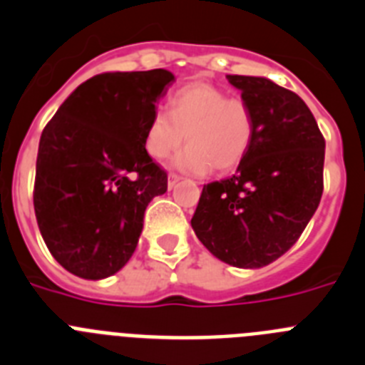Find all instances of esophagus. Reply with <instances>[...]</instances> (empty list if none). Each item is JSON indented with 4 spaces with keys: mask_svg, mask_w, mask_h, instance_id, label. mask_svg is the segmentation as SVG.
Instances as JSON below:
<instances>
[{
    "mask_svg": "<svg viewBox=\"0 0 365 365\" xmlns=\"http://www.w3.org/2000/svg\"><path fill=\"white\" fill-rule=\"evenodd\" d=\"M179 180H180V177L177 175V173H170V175H168V188L172 190L173 186H175L177 182H179Z\"/></svg>",
    "mask_w": 365,
    "mask_h": 365,
    "instance_id": "esophagus-1",
    "label": "esophagus"
}]
</instances>
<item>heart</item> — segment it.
Wrapping results in <instances>:
<instances>
[{"instance_id": "heart-1", "label": "heart", "mask_w": 365, "mask_h": 365, "mask_svg": "<svg viewBox=\"0 0 365 365\" xmlns=\"http://www.w3.org/2000/svg\"><path fill=\"white\" fill-rule=\"evenodd\" d=\"M166 108L168 113H153L148 122L144 148L150 157L166 159L186 137L190 146L175 159L182 170L205 173L214 166L228 172L243 160L254 137V117L241 96L195 82L172 93Z\"/></svg>"}]
</instances>
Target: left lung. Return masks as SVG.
<instances>
[{
    "instance_id": "8db88e82",
    "label": "left lung",
    "mask_w": 365,
    "mask_h": 365,
    "mask_svg": "<svg viewBox=\"0 0 365 365\" xmlns=\"http://www.w3.org/2000/svg\"><path fill=\"white\" fill-rule=\"evenodd\" d=\"M254 117L235 175L202 186L192 228L217 259L259 269L289 250L324 192L325 140L296 93L261 76L228 74Z\"/></svg>"
}]
</instances>
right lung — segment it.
I'll return each mask as SVG.
<instances>
[{
  "label": "right lung",
  "mask_w": 365,
  "mask_h": 365,
  "mask_svg": "<svg viewBox=\"0 0 365 365\" xmlns=\"http://www.w3.org/2000/svg\"><path fill=\"white\" fill-rule=\"evenodd\" d=\"M170 71L102 73L80 83L40 138L34 212L54 259L83 279H102L130 261L144 212L168 190L144 135Z\"/></svg>",
  "instance_id": "obj_1"
}]
</instances>
